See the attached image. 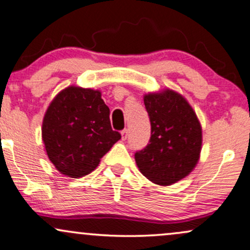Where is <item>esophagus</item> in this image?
Instances as JSON below:
<instances>
[{
    "instance_id": "esophagus-1",
    "label": "esophagus",
    "mask_w": 250,
    "mask_h": 250,
    "mask_svg": "<svg viewBox=\"0 0 250 250\" xmlns=\"http://www.w3.org/2000/svg\"><path fill=\"white\" fill-rule=\"evenodd\" d=\"M121 136H122V140H125L128 136V129H125V130L121 131Z\"/></svg>"
}]
</instances>
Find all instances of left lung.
<instances>
[{
  "instance_id": "1",
  "label": "left lung",
  "mask_w": 250,
  "mask_h": 250,
  "mask_svg": "<svg viewBox=\"0 0 250 250\" xmlns=\"http://www.w3.org/2000/svg\"><path fill=\"white\" fill-rule=\"evenodd\" d=\"M151 123L149 144L135 154L150 182L169 186L192 172L200 158L203 130L188 100L170 88L143 98Z\"/></svg>"
}]
</instances>
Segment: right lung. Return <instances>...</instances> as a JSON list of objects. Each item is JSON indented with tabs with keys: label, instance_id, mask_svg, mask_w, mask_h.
I'll use <instances>...</instances> for the list:
<instances>
[{
	"label": "right lung",
	"instance_id": "1",
	"mask_svg": "<svg viewBox=\"0 0 250 250\" xmlns=\"http://www.w3.org/2000/svg\"><path fill=\"white\" fill-rule=\"evenodd\" d=\"M45 151L64 176L81 178L121 138L110 125L109 108L98 89L68 86L47 107L42 125Z\"/></svg>",
	"mask_w": 250,
	"mask_h": 250
}]
</instances>
